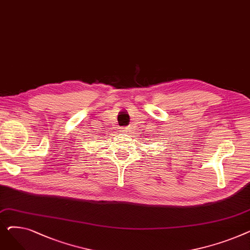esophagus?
<instances>
[{"instance_id": "obj_1", "label": "esophagus", "mask_w": 250, "mask_h": 250, "mask_svg": "<svg viewBox=\"0 0 250 250\" xmlns=\"http://www.w3.org/2000/svg\"><path fill=\"white\" fill-rule=\"evenodd\" d=\"M120 132H122V133L125 134V132H126V129H125V128H121V130H120Z\"/></svg>"}]
</instances>
